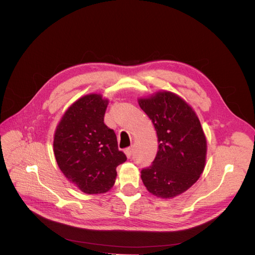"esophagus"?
<instances>
[{
	"label": "esophagus",
	"instance_id": "1",
	"mask_svg": "<svg viewBox=\"0 0 255 255\" xmlns=\"http://www.w3.org/2000/svg\"><path fill=\"white\" fill-rule=\"evenodd\" d=\"M125 153H126V155H127L128 158H129L130 156H132V153H133V148H132V146H130V148H127L125 150Z\"/></svg>",
	"mask_w": 255,
	"mask_h": 255
}]
</instances>
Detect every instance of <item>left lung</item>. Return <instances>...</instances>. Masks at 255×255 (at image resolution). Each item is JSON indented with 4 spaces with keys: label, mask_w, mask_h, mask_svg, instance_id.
Returning <instances> with one entry per match:
<instances>
[{
    "label": "left lung",
    "mask_w": 255,
    "mask_h": 255,
    "mask_svg": "<svg viewBox=\"0 0 255 255\" xmlns=\"http://www.w3.org/2000/svg\"><path fill=\"white\" fill-rule=\"evenodd\" d=\"M155 128L158 151L141 180L152 195L171 199L189 189L203 172L206 138L195 111L170 91L138 99Z\"/></svg>",
    "instance_id": "obj_1"
}]
</instances>
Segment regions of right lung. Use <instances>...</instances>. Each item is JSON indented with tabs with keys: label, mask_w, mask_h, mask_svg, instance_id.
<instances>
[{
	"label": "right lung",
	"mask_w": 255,
	"mask_h": 255,
	"mask_svg": "<svg viewBox=\"0 0 255 255\" xmlns=\"http://www.w3.org/2000/svg\"><path fill=\"white\" fill-rule=\"evenodd\" d=\"M109 100L90 94L69 107L54 134V155L61 172L87 195L111 190L117 171L127 160L118 149L114 129L104 123Z\"/></svg>",
	"instance_id": "right-lung-1"
}]
</instances>
